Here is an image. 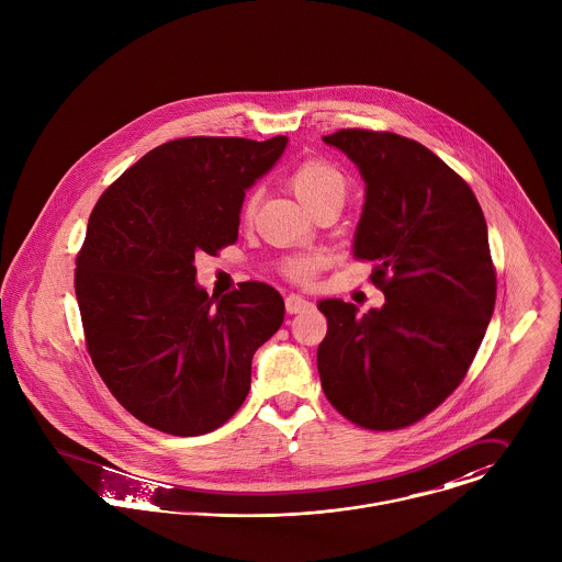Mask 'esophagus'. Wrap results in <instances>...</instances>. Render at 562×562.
Segmentation results:
<instances>
[{"mask_svg": "<svg viewBox=\"0 0 562 562\" xmlns=\"http://www.w3.org/2000/svg\"><path fill=\"white\" fill-rule=\"evenodd\" d=\"M312 304L306 300V297H302V295H289L286 297V312L289 314H297V312H304L306 308H311Z\"/></svg>", "mask_w": 562, "mask_h": 562, "instance_id": "34e87169", "label": "esophagus"}]
</instances>
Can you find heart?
<instances>
[{
  "mask_svg": "<svg viewBox=\"0 0 562 562\" xmlns=\"http://www.w3.org/2000/svg\"><path fill=\"white\" fill-rule=\"evenodd\" d=\"M289 188L295 193V198L311 211L312 206H316L321 202H340L342 204L345 193H347V181L334 164L323 161V159H311L293 170V175L289 177ZM254 204H256V200L250 198L246 204V211H244L246 220H251ZM321 267H323V258L311 254V256L291 258L284 269L293 280L308 282Z\"/></svg>",
  "mask_w": 562,
  "mask_h": 562,
  "instance_id": "b5f03b06",
  "label": "heart"
}]
</instances>
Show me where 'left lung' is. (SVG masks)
I'll return each instance as SVG.
<instances>
[{
    "mask_svg": "<svg viewBox=\"0 0 562 562\" xmlns=\"http://www.w3.org/2000/svg\"><path fill=\"white\" fill-rule=\"evenodd\" d=\"M323 142L367 186L353 256L376 265L385 304L364 316L342 300L316 304L321 385L351 423L401 429L461 383L483 342L496 304L487 222L468 183L414 139L342 128Z\"/></svg>",
    "mask_w": 562,
    "mask_h": 562,
    "instance_id": "left-lung-1",
    "label": "left lung"
}]
</instances>
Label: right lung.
Returning a JSON list of instances; mask_svg holds the SVG:
<instances>
[{"label":"right lung","mask_w":562,"mask_h":562,"mask_svg":"<svg viewBox=\"0 0 562 562\" xmlns=\"http://www.w3.org/2000/svg\"><path fill=\"white\" fill-rule=\"evenodd\" d=\"M286 135L186 137L157 146L108 189L77 256L75 295L88 353L119 403L170 436L222 427L246 401L251 358L284 321L262 282L211 297L195 254L235 244L246 191Z\"/></svg>","instance_id":"obj_1"}]
</instances>
